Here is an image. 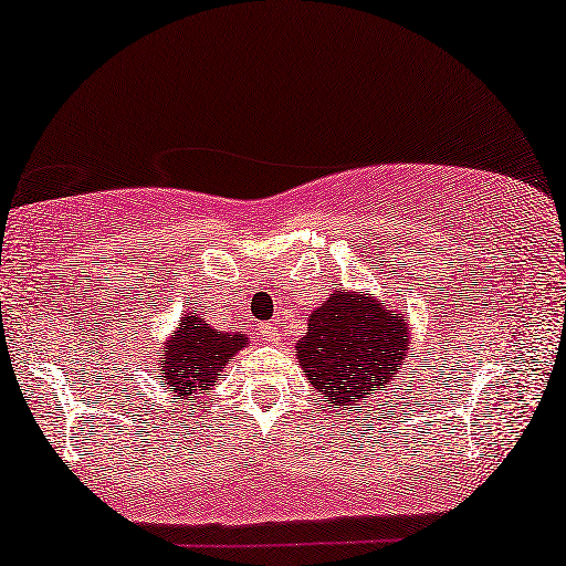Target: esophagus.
I'll list each match as a JSON object with an SVG mask.
<instances>
[{"label":"esophagus","instance_id":"obj_1","mask_svg":"<svg viewBox=\"0 0 566 566\" xmlns=\"http://www.w3.org/2000/svg\"><path fill=\"white\" fill-rule=\"evenodd\" d=\"M260 334H263L265 342H271V344H277V338H281V334L275 332V326H273V324H265V326H260Z\"/></svg>","mask_w":566,"mask_h":566}]
</instances>
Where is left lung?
Here are the masks:
<instances>
[{"mask_svg":"<svg viewBox=\"0 0 566 566\" xmlns=\"http://www.w3.org/2000/svg\"><path fill=\"white\" fill-rule=\"evenodd\" d=\"M407 316L381 308L371 293L336 291L308 316L295 346L301 367L328 410L377 397L407 359Z\"/></svg>","mask_w":566,"mask_h":566,"instance_id":"8db88e82","label":"left lung"}]
</instances>
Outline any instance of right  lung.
<instances>
[{
    "instance_id": "add662e5",
    "label": "right lung",
    "mask_w": 566,
    "mask_h": 566,
    "mask_svg": "<svg viewBox=\"0 0 566 566\" xmlns=\"http://www.w3.org/2000/svg\"><path fill=\"white\" fill-rule=\"evenodd\" d=\"M245 344V334H222L205 318L185 316L167 342V352L159 354V374L171 395H202Z\"/></svg>"
}]
</instances>
